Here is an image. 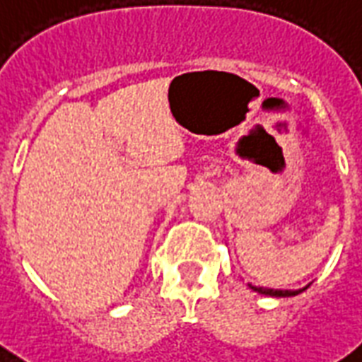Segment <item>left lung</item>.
I'll return each instance as SVG.
<instances>
[{
	"label": "left lung",
	"mask_w": 362,
	"mask_h": 362,
	"mask_svg": "<svg viewBox=\"0 0 362 362\" xmlns=\"http://www.w3.org/2000/svg\"><path fill=\"white\" fill-rule=\"evenodd\" d=\"M252 291H256L259 295H266V296H295L298 293H303L308 288V285L304 288H298V291H281V288H267V287H254V285H248Z\"/></svg>",
	"instance_id": "8db88e82"
}]
</instances>
